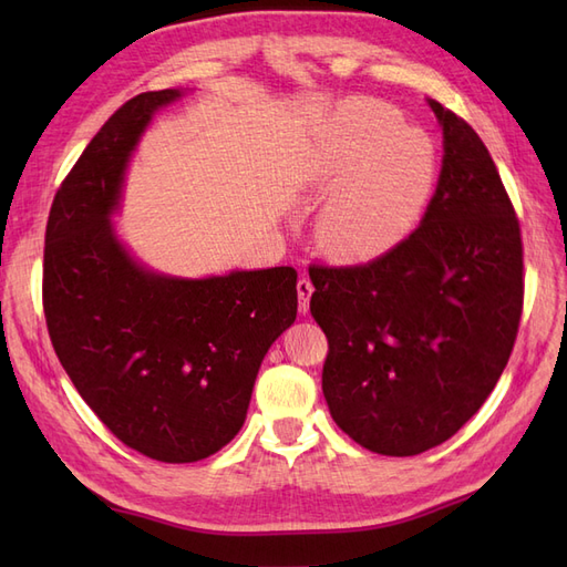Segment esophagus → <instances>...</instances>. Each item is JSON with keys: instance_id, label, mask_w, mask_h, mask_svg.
<instances>
[{"instance_id": "esophagus-1", "label": "esophagus", "mask_w": 567, "mask_h": 567, "mask_svg": "<svg viewBox=\"0 0 567 567\" xmlns=\"http://www.w3.org/2000/svg\"><path fill=\"white\" fill-rule=\"evenodd\" d=\"M312 293H315L312 281L307 279V277H302L298 281V310H300V315L310 312V298H312Z\"/></svg>"}]
</instances>
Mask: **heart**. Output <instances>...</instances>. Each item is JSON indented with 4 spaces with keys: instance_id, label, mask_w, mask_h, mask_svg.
Masks as SVG:
<instances>
[{
    "instance_id": "obj_1",
    "label": "heart",
    "mask_w": 567,
    "mask_h": 567,
    "mask_svg": "<svg viewBox=\"0 0 567 567\" xmlns=\"http://www.w3.org/2000/svg\"><path fill=\"white\" fill-rule=\"evenodd\" d=\"M307 167L319 192L317 241L342 262H371L416 231L437 194L435 142L398 109L348 99L315 127Z\"/></svg>"
}]
</instances>
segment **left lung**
I'll list each match as a JSON object with an SVG mask.
<instances>
[{"label":"left lung","mask_w":567,"mask_h":567,"mask_svg":"<svg viewBox=\"0 0 567 567\" xmlns=\"http://www.w3.org/2000/svg\"><path fill=\"white\" fill-rule=\"evenodd\" d=\"M427 104L444 156L419 229L367 265L310 267L326 404L385 456L437 447L485 404L523 312L520 225L496 165L466 120Z\"/></svg>","instance_id":"1"}]
</instances>
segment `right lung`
<instances>
[{
  "label": "right lung",
  "mask_w": 567,
  "mask_h": 567,
  "mask_svg": "<svg viewBox=\"0 0 567 567\" xmlns=\"http://www.w3.org/2000/svg\"><path fill=\"white\" fill-rule=\"evenodd\" d=\"M184 92L120 106L54 196L42 300L51 346L80 398L140 454L192 463L229 444L271 342L298 315V271L271 267L179 279L120 244L111 217L151 117Z\"/></svg>",
  "instance_id": "obj_1"
}]
</instances>
